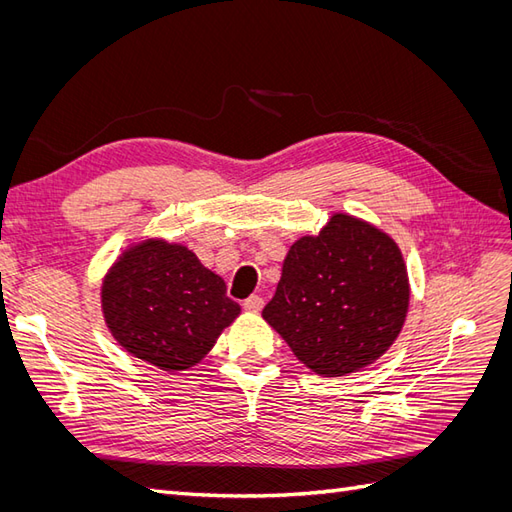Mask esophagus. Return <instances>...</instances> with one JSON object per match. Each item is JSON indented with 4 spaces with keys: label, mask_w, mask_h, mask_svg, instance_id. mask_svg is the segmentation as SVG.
<instances>
[{
    "label": "esophagus",
    "mask_w": 512,
    "mask_h": 512,
    "mask_svg": "<svg viewBox=\"0 0 512 512\" xmlns=\"http://www.w3.org/2000/svg\"><path fill=\"white\" fill-rule=\"evenodd\" d=\"M262 307H265V301H262V297H258V294H252L250 299L243 301L245 312H260Z\"/></svg>",
    "instance_id": "esophagus-1"
}]
</instances>
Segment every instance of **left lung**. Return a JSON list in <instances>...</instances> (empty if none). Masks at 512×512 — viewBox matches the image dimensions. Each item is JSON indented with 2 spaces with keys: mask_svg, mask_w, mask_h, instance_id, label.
<instances>
[{
  "mask_svg": "<svg viewBox=\"0 0 512 512\" xmlns=\"http://www.w3.org/2000/svg\"><path fill=\"white\" fill-rule=\"evenodd\" d=\"M408 273L397 245L350 215L290 247L282 280L262 309L297 359L335 378L374 363L401 331Z\"/></svg>",
  "mask_w": 512,
  "mask_h": 512,
  "instance_id": "left-lung-1",
  "label": "left lung"
}]
</instances>
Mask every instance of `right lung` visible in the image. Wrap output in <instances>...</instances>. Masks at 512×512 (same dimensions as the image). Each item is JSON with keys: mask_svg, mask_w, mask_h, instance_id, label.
<instances>
[{"mask_svg": "<svg viewBox=\"0 0 512 512\" xmlns=\"http://www.w3.org/2000/svg\"><path fill=\"white\" fill-rule=\"evenodd\" d=\"M117 342L164 371L190 369L239 316L222 277L183 245L149 241L123 254L102 286Z\"/></svg>", "mask_w": 512, "mask_h": 512, "instance_id": "obj_1", "label": "right lung"}]
</instances>
